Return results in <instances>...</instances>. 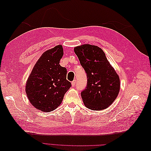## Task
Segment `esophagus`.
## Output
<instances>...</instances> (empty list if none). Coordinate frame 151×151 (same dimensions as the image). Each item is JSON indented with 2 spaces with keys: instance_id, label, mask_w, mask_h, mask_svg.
<instances>
[{
  "instance_id": "34e87169",
  "label": "esophagus",
  "mask_w": 151,
  "mask_h": 151,
  "mask_svg": "<svg viewBox=\"0 0 151 151\" xmlns=\"http://www.w3.org/2000/svg\"><path fill=\"white\" fill-rule=\"evenodd\" d=\"M76 84V80H74V81L72 82V87H74Z\"/></svg>"
}]
</instances>
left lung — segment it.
Listing matches in <instances>:
<instances>
[{
  "mask_svg": "<svg viewBox=\"0 0 151 151\" xmlns=\"http://www.w3.org/2000/svg\"><path fill=\"white\" fill-rule=\"evenodd\" d=\"M74 52L87 74V86L81 92L85 106L92 110L107 108L119 93V76L99 47L85 44L75 47Z\"/></svg>",
  "mask_w": 151,
  "mask_h": 151,
  "instance_id": "1",
  "label": "left lung"
}]
</instances>
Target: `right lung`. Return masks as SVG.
Here are the masks:
<instances>
[{
  "instance_id": "right-lung-1",
  "label": "right lung",
  "mask_w": 151,
  "mask_h": 151,
  "mask_svg": "<svg viewBox=\"0 0 151 151\" xmlns=\"http://www.w3.org/2000/svg\"><path fill=\"white\" fill-rule=\"evenodd\" d=\"M63 51L59 45L44 52L26 82V93L30 103L44 112L55 110L71 87L66 79L67 68L59 64Z\"/></svg>"
}]
</instances>
